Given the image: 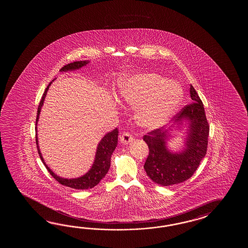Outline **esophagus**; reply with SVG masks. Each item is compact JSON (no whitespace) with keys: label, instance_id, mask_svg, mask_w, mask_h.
<instances>
[{"label":"esophagus","instance_id":"1","mask_svg":"<svg viewBox=\"0 0 248 248\" xmlns=\"http://www.w3.org/2000/svg\"><path fill=\"white\" fill-rule=\"evenodd\" d=\"M120 139H121V142H122V143H125V144L128 143V142H132V141L134 140L133 136H132L129 132L127 131L123 132L122 134V136L120 137Z\"/></svg>","mask_w":248,"mask_h":248}]
</instances>
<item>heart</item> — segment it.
Returning a JSON list of instances; mask_svg holds the SVG:
<instances>
[{"instance_id": "heart-1", "label": "heart", "mask_w": 248, "mask_h": 248, "mask_svg": "<svg viewBox=\"0 0 248 248\" xmlns=\"http://www.w3.org/2000/svg\"><path fill=\"white\" fill-rule=\"evenodd\" d=\"M119 93L127 105L142 106L137 111V121L150 128L163 126L169 122L183 95L179 85L154 73L139 74L123 80Z\"/></svg>"}]
</instances>
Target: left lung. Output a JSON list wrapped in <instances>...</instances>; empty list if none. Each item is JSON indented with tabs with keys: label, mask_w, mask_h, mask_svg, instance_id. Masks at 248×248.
Returning a JSON list of instances; mask_svg holds the SVG:
<instances>
[{
	"label": "left lung",
	"mask_w": 248,
	"mask_h": 248,
	"mask_svg": "<svg viewBox=\"0 0 248 248\" xmlns=\"http://www.w3.org/2000/svg\"><path fill=\"white\" fill-rule=\"evenodd\" d=\"M192 103L185 106L174 116L173 121L181 124L183 120L190 121V131L185 152L171 153L166 149L167 130L156 128L143 136L149 148L144 170L154 183L161 186L177 185L190 178L206 156L209 136V124L201 97L190 85Z\"/></svg>",
	"instance_id": "8db88e82"
}]
</instances>
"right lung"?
Instances as JSON below:
<instances>
[{"instance_id":"obj_1","label":"right lung","mask_w":248,"mask_h":248,"mask_svg":"<svg viewBox=\"0 0 248 248\" xmlns=\"http://www.w3.org/2000/svg\"><path fill=\"white\" fill-rule=\"evenodd\" d=\"M88 63H89V61H76L74 63H70L66 64V65H64L61 69V71L79 69ZM51 82L47 85L46 90L42 95V100H41L39 106H38L36 125H37L41 108H42L43 102H44V98L46 96L48 87L50 86ZM36 128L37 127H35V130H36ZM118 135H119L118 128H115L114 130L106 134L104 138L101 140V142H99V144L97 146V150H96V153H95V161H94V164H93L91 169L83 176L79 177V178H75V179H64V178H61V177H59L58 175L54 174L52 171L49 169V168H47V165L45 164L44 160H43L42 154L40 152V149H39V145H38L37 134L35 135V141H36V145H37L38 153H39V156L42 159V162L45 165V167H46L47 171L49 172V174H51L53 177L57 180L60 185L73 188V189H77V190H87V189H91V188L95 187V185H98L101 180L103 179L106 176V174H107L108 170L110 169V166H111V154L113 153V151L115 150L117 143H118Z\"/></svg>"}]
</instances>
